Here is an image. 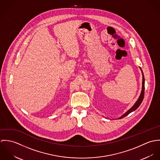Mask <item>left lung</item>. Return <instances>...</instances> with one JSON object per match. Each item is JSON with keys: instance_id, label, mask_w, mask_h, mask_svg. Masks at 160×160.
Masks as SVG:
<instances>
[{"instance_id": "8db88e82", "label": "left lung", "mask_w": 160, "mask_h": 160, "mask_svg": "<svg viewBox=\"0 0 160 160\" xmlns=\"http://www.w3.org/2000/svg\"><path fill=\"white\" fill-rule=\"evenodd\" d=\"M140 68L141 71H142V76H143V79H142V92H141V94H140V95L138 99L137 100L136 103L134 105V106H133L131 109H129L126 113H124L122 116L119 117L118 119H121V118H124V117L128 116V114H129V113H131V112L135 111V110L137 109V108L140 106V105L141 104V103H142V101H143V97H144V93H145V91H145V78H144L143 73V71H142V69H141V68Z\"/></svg>"}]
</instances>
